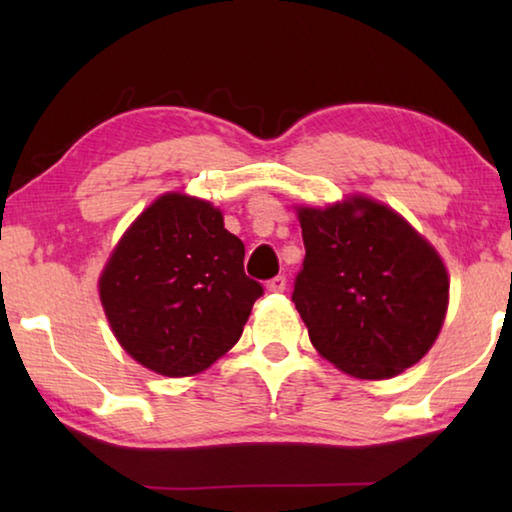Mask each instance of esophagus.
Masks as SVG:
<instances>
[{"label": "esophagus", "mask_w": 512, "mask_h": 512, "mask_svg": "<svg viewBox=\"0 0 512 512\" xmlns=\"http://www.w3.org/2000/svg\"><path fill=\"white\" fill-rule=\"evenodd\" d=\"M266 289L271 291V293H282L284 289H287V277H284V275L271 277V280L266 282Z\"/></svg>", "instance_id": "esophagus-1"}]
</instances>
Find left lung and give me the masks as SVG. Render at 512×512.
Listing matches in <instances>:
<instances>
[{"instance_id": "obj_1", "label": "left lung", "mask_w": 512, "mask_h": 512, "mask_svg": "<svg viewBox=\"0 0 512 512\" xmlns=\"http://www.w3.org/2000/svg\"><path fill=\"white\" fill-rule=\"evenodd\" d=\"M305 262L293 282L314 348L348 375L388 379L418 363L443 327V259L370 198L300 207Z\"/></svg>"}]
</instances>
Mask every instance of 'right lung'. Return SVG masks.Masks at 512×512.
Segmentation results:
<instances>
[{
  "label": "right lung",
  "mask_w": 512,
  "mask_h": 512,
  "mask_svg": "<svg viewBox=\"0 0 512 512\" xmlns=\"http://www.w3.org/2000/svg\"><path fill=\"white\" fill-rule=\"evenodd\" d=\"M244 253L216 207L160 196L121 237L99 280L121 348L167 377L205 370L239 341L264 293L246 275Z\"/></svg>",
  "instance_id": "right-lung-1"
}]
</instances>
